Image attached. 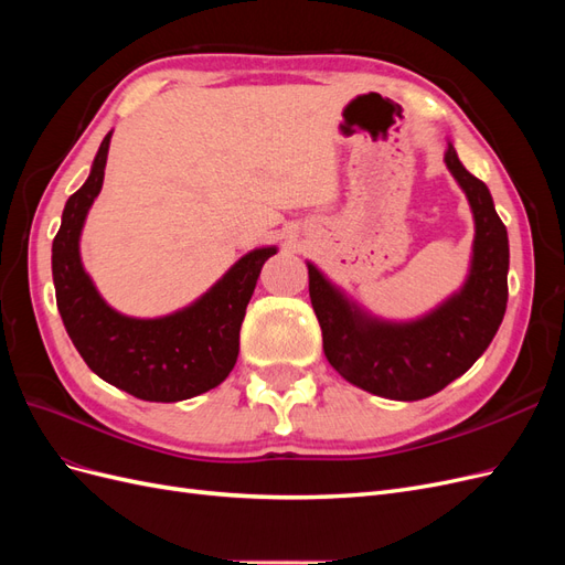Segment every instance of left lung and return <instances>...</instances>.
<instances>
[{"mask_svg":"<svg viewBox=\"0 0 565 565\" xmlns=\"http://www.w3.org/2000/svg\"><path fill=\"white\" fill-rule=\"evenodd\" d=\"M443 160L469 200L476 233L465 282L436 309L413 320L380 318L306 262L330 365L353 386L391 401L429 398L461 377L490 347L507 311V228L488 185L467 172L450 139Z\"/></svg>","mask_w":565,"mask_h":565,"instance_id":"left-lung-1","label":"left lung"}]
</instances>
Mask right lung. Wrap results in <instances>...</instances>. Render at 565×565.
Listing matches in <instances>:
<instances>
[{
  "label": "right lung",
  "instance_id": "obj_1",
  "mask_svg": "<svg viewBox=\"0 0 565 565\" xmlns=\"http://www.w3.org/2000/svg\"><path fill=\"white\" fill-rule=\"evenodd\" d=\"M110 136L100 141L92 172L65 202L51 247L56 303L75 349L100 380L150 403H177L224 382L241 351L245 309L262 266L278 252L256 247L241 256L207 292L158 318L119 313L100 297L82 264L79 237L100 193Z\"/></svg>",
  "mask_w": 565,
  "mask_h": 565
}]
</instances>
